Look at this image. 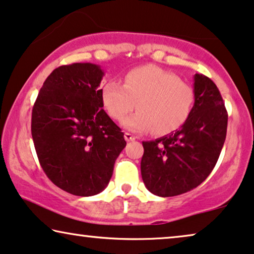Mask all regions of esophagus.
Here are the masks:
<instances>
[{"label": "esophagus", "instance_id": "34e87169", "mask_svg": "<svg viewBox=\"0 0 254 254\" xmlns=\"http://www.w3.org/2000/svg\"><path fill=\"white\" fill-rule=\"evenodd\" d=\"M135 138H136V136H135V135H133V134H130V133H125V140L126 141H134Z\"/></svg>", "mask_w": 254, "mask_h": 254}]
</instances>
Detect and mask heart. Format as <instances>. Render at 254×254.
Masks as SVG:
<instances>
[{
	"instance_id": "obj_1",
	"label": "heart",
	"mask_w": 254,
	"mask_h": 254,
	"mask_svg": "<svg viewBox=\"0 0 254 254\" xmlns=\"http://www.w3.org/2000/svg\"><path fill=\"white\" fill-rule=\"evenodd\" d=\"M102 102L114 120H123L135 107L140 110L124 120L133 131L171 133L189 119L194 105V91L172 72L143 65L128 71L121 83L110 79L102 86Z\"/></svg>"
}]
</instances>
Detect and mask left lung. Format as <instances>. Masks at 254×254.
Listing matches in <instances>:
<instances>
[{
  "label": "left lung",
  "mask_w": 254,
  "mask_h": 254,
  "mask_svg": "<svg viewBox=\"0 0 254 254\" xmlns=\"http://www.w3.org/2000/svg\"><path fill=\"white\" fill-rule=\"evenodd\" d=\"M228 113L217 86L194 75V105L179 129L155 141L142 142L141 175L158 196H176L204 182L220 157L227 136Z\"/></svg>",
  "instance_id": "8db88e82"
}]
</instances>
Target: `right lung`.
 <instances>
[{"label":"right lung","instance_id":"right-lung-1","mask_svg":"<svg viewBox=\"0 0 254 254\" xmlns=\"http://www.w3.org/2000/svg\"><path fill=\"white\" fill-rule=\"evenodd\" d=\"M104 71L93 64L54 69L32 109L31 133L38 159L51 182L65 192H102L126 147L124 133L103 110Z\"/></svg>","mask_w":254,"mask_h":254}]
</instances>
